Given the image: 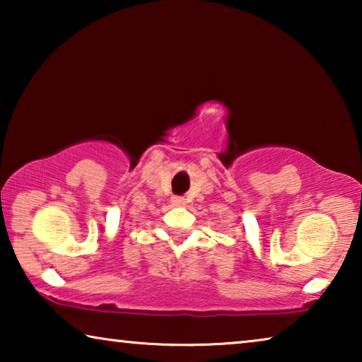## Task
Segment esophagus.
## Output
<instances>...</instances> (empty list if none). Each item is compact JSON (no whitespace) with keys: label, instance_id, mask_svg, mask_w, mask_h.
<instances>
[{"label":"esophagus","instance_id":"obj_1","mask_svg":"<svg viewBox=\"0 0 362 362\" xmlns=\"http://www.w3.org/2000/svg\"><path fill=\"white\" fill-rule=\"evenodd\" d=\"M185 203H187V201H185V198H182V196H174V198H173L174 206H185Z\"/></svg>","mask_w":362,"mask_h":362}]
</instances>
